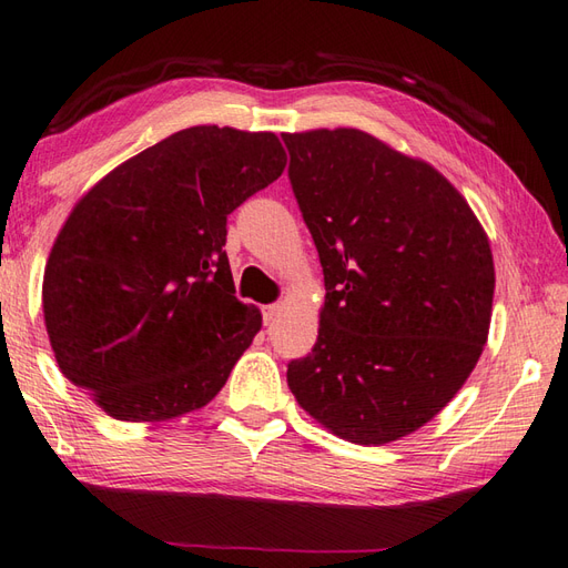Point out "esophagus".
I'll return each mask as SVG.
<instances>
[{
  "label": "esophagus",
  "mask_w": 568,
  "mask_h": 568,
  "mask_svg": "<svg viewBox=\"0 0 568 568\" xmlns=\"http://www.w3.org/2000/svg\"><path fill=\"white\" fill-rule=\"evenodd\" d=\"M280 314H282V304H267V306H262V318H264V323H274L276 318H280Z\"/></svg>",
  "instance_id": "obj_1"
}]
</instances>
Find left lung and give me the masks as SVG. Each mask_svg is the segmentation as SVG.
Here are the masks:
<instances>
[{"instance_id": "obj_1", "label": "left lung", "mask_w": 568, "mask_h": 568, "mask_svg": "<svg viewBox=\"0 0 568 568\" xmlns=\"http://www.w3.org/2000/svg\"><path fill=\"white\" fill-rule=\"evenodd\" d=\"M282 136L326 282L316 345L288 363V389L345 442H399L456 397L488 341V235L424 159L353 126Z\"/></svg>"}]
</instances>
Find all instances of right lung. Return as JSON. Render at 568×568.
<instances>
[{
  "instance_id": "obj_1",
  "label": "right lung",
  "mask_w": 568,
  "mask_h": 568,
  "mask_svg": "<svg viewBox=\"0 0 568 568\" xmlns=\"http://www.w3.org/2000/svg\"><path fill=\"white\" fill-rule=\"evenodd\" d=\"M274 132L201 124L102 176L58 233L43 321L61 373L120 422L205 407L262 328L237 301L227 215L282 176Z\"/></svg>"
}]
</instances>
